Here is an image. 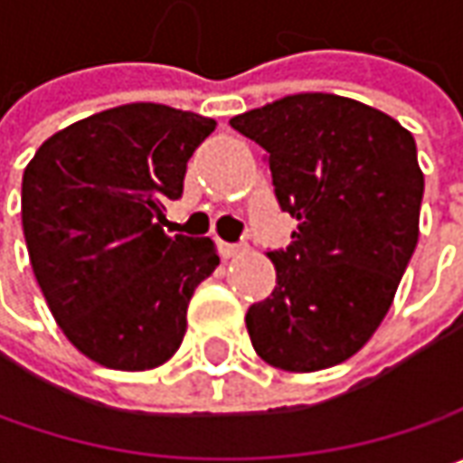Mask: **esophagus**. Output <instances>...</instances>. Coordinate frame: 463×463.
Returning <instances> with one entry per match:
<instances>
[{
  "label": "esophagus",
  "instance_id": "1",
  "mask_svg": "<svg viewBox=\"0 0 463 463\" xmlns=\"http://www.w3.org/2000/svg\"><path fill=\"white\" fill-rule=\"evenodd\" d=\"M247 250V244H232V241H219V252L223 258H237Z\"/></svg>",
  "mask_w": 463,
  "mask_h": 463
}]
</instances>
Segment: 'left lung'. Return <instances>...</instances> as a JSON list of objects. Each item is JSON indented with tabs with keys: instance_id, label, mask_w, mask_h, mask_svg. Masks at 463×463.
Here are the masks:
<instances>
[{
	"instance_id": "left-lung-1",
	"label": "left lung",
	"mask_w": 463,
	"mask_h": 463,
	"mask_svg": "<svg viewBox=\"0 0 463 463\" xmlns=\"http://www.w3.org/2000/svg\"><path fill=\"white\" fill-rule=\"evenodd\" d=\"M265 149L278 205L298 229L268 258L276 288L247 309L265 364L309 373L371 340L418 244L425 180L407 128L340 95L301 92L234 116Z\"/></svg>"
}]
</instances>
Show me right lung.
Here are the masks:
<instances>
[{"mask_svg":"<svg viewBox=\"0 0 463 463\" xmlns=\"http://www.w3.org/2000/svg\"><path fill=\"white\" fill-rule=\"evenodd\" d=\"M216 120L156 102L110 108L53 134L23 175L35 280L69 343L116 371H146L185 337L190 296L216 270L208 237H167L165 203Z\"/></svg>","mask_w":463,"mask_h":463,"instance_id":"add662e5","label":"right lung"}]
</instances>
